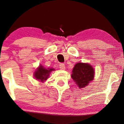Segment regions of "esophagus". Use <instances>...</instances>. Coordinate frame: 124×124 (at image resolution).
Returning a JSON list of instances; mask_svg holds the SVG:
<instances>
[{
  "label": "esophagus",
  "mask_w": 124,
  "mask_h": 124,
  "mask_svg": "<svg viewBox=\"0 0 124 124\" xmlns=\"http://www.w3.org/2000/svg\"><path fill=\"white\" fill-rule=\"evenodd\" d=\"M60 68L62 70H65V65H64V63H60Z\"/></svg>",
  "instance_id": "1"
}]
</instances>
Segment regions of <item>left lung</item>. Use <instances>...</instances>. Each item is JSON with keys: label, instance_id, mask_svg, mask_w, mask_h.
Listing matches in <instances>:
<instances>
[{"label": "left lung", "instance_id": "1", "mask_svg": "<svg viewBox=\"0 0 124 124\" xmlns=\"http://www.w3.org/2000/svg\"><path fill=\"white\" fill-rule=\"evenodd\" d=\"M94 70L88 63H78L72 71L71 78L79 88L87 86L94 78Z\"/></svg>", "mask_w": 124, "mask_h": 124}]
</instances>
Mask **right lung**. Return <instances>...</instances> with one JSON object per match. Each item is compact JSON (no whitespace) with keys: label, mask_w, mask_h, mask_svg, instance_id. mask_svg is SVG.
Segmentation results:
<instances>
[{"label":"right lung","mask_w":124,"mask_h":124,"mask_svg":"<svg viewBox=\"0 0 124 124\" xmlns=\"http://www.w3.org/2000/svg\"><path fill=\"white\" fill-rule=\"evenodd\" d=\"M53 71H54V69L45 68L42 65H40L34 72V77L37 80L44 82L48 78L50 73Z\"/></svg>","instance_id":"obj_1"}]
</instances>
